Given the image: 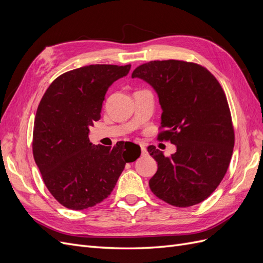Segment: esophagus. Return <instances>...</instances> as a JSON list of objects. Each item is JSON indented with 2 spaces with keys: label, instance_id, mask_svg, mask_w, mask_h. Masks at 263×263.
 I'll list each match as a JSON object with an SVG mask.
<instances>
[{
  "label": "esophagus",
  "instance_id": "34e87169",
  "mask_svg": "<svg viewBox=\"0 0 263 263\" xmlns=\"http://www.w3.org/2000/svg\"><path fill=\"white\" fill-rule=\"evenodd\" d=\"M139 146H140V149H141V154H142V155H145V154L147 153V149H146V146H145L144 144H139Z\"/></svg>",
  "mask_w": 263,
  "mask_h": 263
}]
</instances>
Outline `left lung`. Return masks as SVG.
Returning <instances> with one entry per match:
<instances>
[{"instance_id":"1","label":"left lung","mask_w":263,"mask_h":263,"mask_svg":"<svg viewBox=\"0 0 263 263\" xmlns=\"http://www.w3.org/2000/svg\"><path fill=\"white\" fill-rule=\"evenodd\" d=\"M146 81L162 108L158 135L177 151L165 157L155 146L148 153L158 162L149 180L153 193L170 205L189 208L206 200L227 172L235 134L224 90L210 71L193 62L156 60L134 70Z\"/></svg>"}]
</instances>
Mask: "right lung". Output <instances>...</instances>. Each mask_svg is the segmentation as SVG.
<instances>
[{
    "label": "right lung",
    "instance_id": "add662e5",
    "mask_svg": "<svg viewBox=\"0 0 263 263\" xmlns=\"http://www.w3.org/2000/svg\"><path fill=\"white\" fill-rule=\"evenodd\" d=\"M130 65H91L59 76L39 103L33 133V155L51 195L70 210L81 211L110 194L127 162L140 147L118 141L93 146L89 127L101 118L108 87L128 74Z\"/></svg>",
    "mask_w": 263,
    "mask_h": 263
}]
</instances>
